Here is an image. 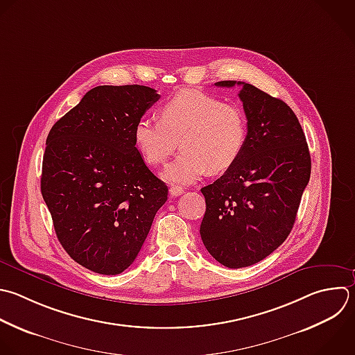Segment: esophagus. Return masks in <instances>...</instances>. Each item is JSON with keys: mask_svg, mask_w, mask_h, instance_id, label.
Returning <instances> with one entry per match:
<instances>
[{"mask_svg": "<svg viewBox=\"0 0 355 355\" xmlns=\"http://www.w3.org/2000/svg\"><path fill=\"white\" fill-rule=\"evenodd\" d=\"M182 193H183V189L179 187V186H171V187H169V194H171L172 197H178V196H180Z\"/></svg>", "mask_w": 355, "mask_h": 355, "instance_id": "1", "label": "esophagus"}]
</instances>
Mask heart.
I'll return each mask as SVG.
<instances>
[{"instance_id": "b5f03b06", "label": "heart", "mask_w": 355, "mask_h": 355, "mask_svg": "<svg viewBox=\"0 0 355 355\" xmlns=\"http://www.w3.org/2000/svg\"><path fill=\"white\" fill-rule=\"evenodd\" d=\"M159 121L140 118L133 129L137 150L150 165H161L178 148L183 151L165 168L171 183L190 184L209 171L222 173L240 158L247 141L244 112L219 97L182 90L158 111Z\"/></svg>"}]
</instances>
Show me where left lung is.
Listing matches in <instances>:
<instances>
[{
  "instance_id": "obj_1",
  "label": "left lung",
  "mask_w": 355,
  "mask_h": 355,
  "mask_svg": "<svg viewBox=\"0 0 355 355\" xmlns=\"http://www.w3.org/2000/svg\"><path fill=\"white\" fill-rule=\"evenodd\" d=\"M215 85L241 86L248 132L237 162L201 189L207 209L200 234L219 263L237 269L262 261L290 234L309 182L311 155L286 103L244 82Z\"/></svg>"
}]
</instances>
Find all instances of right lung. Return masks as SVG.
I'll list each match as a JSON object with an SVG mask.
<instances>
[{"mask_svg": "<svg viewBox=\"0 0 355 355\" xmlns=\"http://www.w3.org/2000/svg\"><path fill=\"white\" fill-rule=\"evenodd\" d=\"M158 100L147 86H98L49 133L43 198L64 250L96 273L133 263L168 200L133 140L136 122Z\"/></svg>", "mask_w": 355, "mask_h": 355, "instance_id": "right-lung-1", "label": "right lung"}]
</instances>
